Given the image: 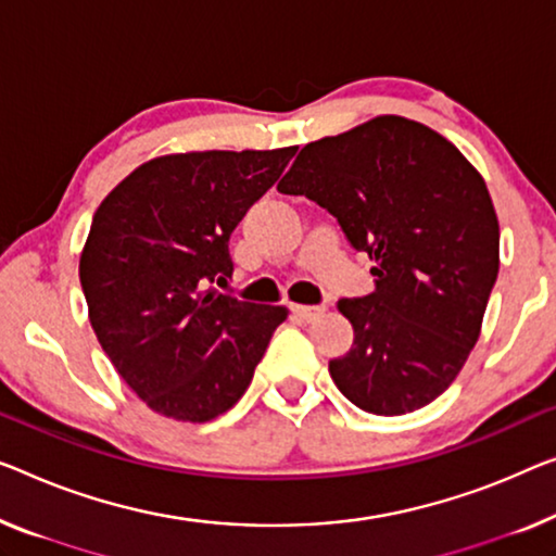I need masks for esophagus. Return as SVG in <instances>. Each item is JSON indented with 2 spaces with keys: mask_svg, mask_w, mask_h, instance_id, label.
I'll return each instance as SVG.
<instances>
[{
  "mask_svg": "<svg viewBox=\"0 0 556 556\" xmlns=\"http://www.w3.org/2000/svg\"><path fill=\"white\" fill-rule=\"evenodd\" d=\"M292 317L296 321H314L321 314V306H306V304H292L289 306Z\"/></svg>",
  "mask_w": 556,
  "mask_h": 556,
  "instance_id": "esophagus-1",
  "label": "esophagus"
}]
</instances>
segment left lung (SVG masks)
Instances as JSON below:
<instances>
[{
    "mask_svg": "<svg viewBox=\"0 0 556 556\" xmlns=\"http://www.w3.org/2000/svg\"><path fill=\"white\" fill-rule=\"evenodd\" d=\"M277 189L325 206L375 262V292L337 302L354 327L329 362L339 392L379 417L427 407L477 344L500 275L482 174L427 124L382 114L302 147Z\"/></svg>",
    "mask_w": 556,
    "mask_h": 556,
    "instance_id": "obj_1",
    "label": "left lung"
}]
</instances>
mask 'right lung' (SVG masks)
Here are the masks:
<instances>
[{"mask_svg":"<svg viewBox=\"0 0 556 556\" xmlns=\"http://www.w3.org/2000/svg\"><path fill=\"white\" fill-rule=\"evenodd\" d=\"M296 147L154 156L97 206L79 256L89 321L149 409L217 419L250 387L287 306L222 294L229 235Z\"/></svg>","mask_w":556,"mask_h":556,"instance_id":"add662e5","label":"right lung"}]
</instances>
